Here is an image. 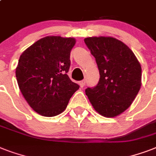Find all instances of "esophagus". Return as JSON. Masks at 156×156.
Listing matches in <instances>:
<instances>
[{"label":"esophagus","mask_w":156,"mask_h":156,"mask_svg":"<svg viewBox=\"0 0 156 156\" xmlns=\"http://www.w3.org/2000/svg\"><path fill=\"white\" fill-rule=\"evenodd\" d=\"M79 86H80L82 88L84 87V86H85V81H84V80L80 81V82H79Z\"/></svg>","instance_id":"obj_1"}]
</instances>
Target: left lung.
I'll return each mask as SVG.
<instances>
[{"label": "left lung", "instance_id": "obj_1", "mask_svg": "<svg viewBox=\"0 0 156 156\" xmlns=\"http://www.w3.org/2000/svg\"><path fill=\"white\" fill-rule=\"evenodd\" d=\"M84 42L95 56L100 75L97 85L86 89V95L100 115L118 116L140 90V63L130 48L115 38L89 37Z\"/></svg>", "mask_w": 156, "mask_h": 156}]
</instances>
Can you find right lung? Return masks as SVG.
<instances>
[{
	"label": "right lung",
	"instance_id": "right-lung-1",
	"mask_svg": "<svg viewBox=\"0 0 156 156\" xmlns=\"http://www.w3.org/2000/svg\"><path fill=\"white\" fill-rule=\"evenodd\" d=\"M74 44L73 38L47 36L20 56L16 68L18 87L27 102L40 115L61 113L79 88L67 75Z\"/></svg>",
	"mask_w": 156,
	"mask_h": 156
}]
</instances>
